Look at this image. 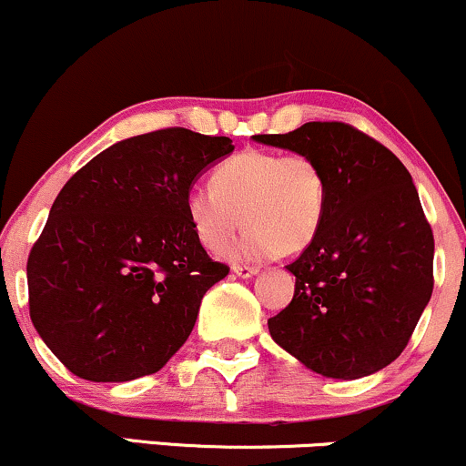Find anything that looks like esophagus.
Instances as JSON below:
<instances>
[{"label":"esophagus","mask_w":466,"mask_h":466,"mask_svg":"<svg viewBox=\"0 0 466 466\" xmlns=\"http://www.w3.org/2000/svg\"><path fill=\"white\" fill-rule=\"evenodd\" d=\"M234 274H237L238 278H251V276H256L258 274V267H249V265H237L234 267Z\"/></svg>","instance_id":"obj_1"}]
</instances>
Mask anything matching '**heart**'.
Segmentation results:
<instances>
[{
  "mask_svg": "<svg viewBox=\"0 0 466 466\" xmlns=\"http://www.w3.org/2000/svg\"><path fill=\"white\" fill-rule=\"evenodd\" d=\"M329 184L324 170L302 153L243 151L212 173V188H192L186 217L195 238L212 254L232 243V260H260L285 251H302L318 237L326 215Z\"/></svg>",
  "mask_w": 466,
  "mask_h": 466,
  "instance_id": "obj_1",
  "label": "heart"
}]
</instances>
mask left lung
I'll return each instance as SVG.
<instances>
[{
    "label": "left lung",
    "mask_w": 466,
    "mask_h": 466,
    "mask_svg": "<svg viewBox=\"0 0 466 466\" xmlns=\"http://www.w3.org/2000/svg\"><path fill=\"white\" fill-rule=\"evenodd\" d=\"M254 140L309 155L329 184L318 237L287 265L296 291L267 322L271 337L322 377L379 372L408 346L434 289V234L411 175L344 122Z\"/></svg>",
    "instance_id": "obj_1"
}]
</instances>
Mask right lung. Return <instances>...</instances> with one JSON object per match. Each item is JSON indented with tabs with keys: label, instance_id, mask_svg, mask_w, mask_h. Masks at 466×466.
I'll return each mask as SVG.
<instances>
[{
	"label": "right lung",
	"instance_id": "right-lung-1",
	"mask_svg": "<svg viewBox=\"0 0 466 466\" xmlns=\"http://www.w3.org/2000/svg\"><path fill=\"white\" fill-rule=\"evenodd\" d=\"M229 137L162 129L105 148L63 186L28 256L30 319L80 379L162 370L228 276L192 234L186 197Z\"/></svg>",
	"mask_w": 466,
	"mask_h": 466
}]
</instances>
